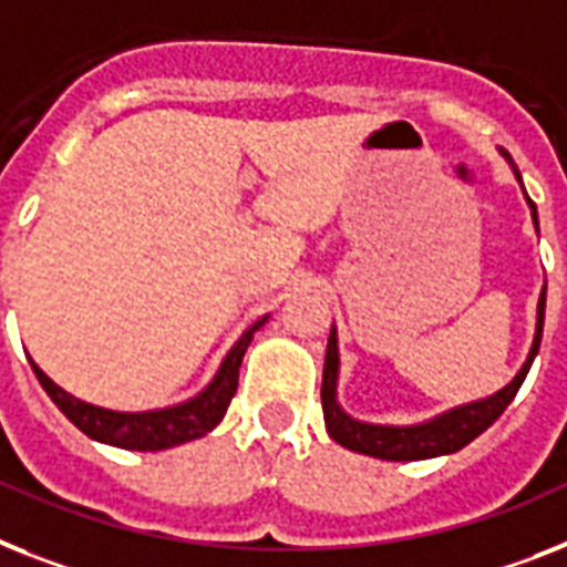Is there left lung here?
Here are the masks:
<instances>
[{"instance_id": "8db88e82", "label": "left lung", "mask_w": 567, "mask_h": 567, "mask_svg": "<svg viewBox=\"0 0 567 567\" xmlns=\"http://www.w3.org/2000/svg\"><path fill=\"white\" fill-rule=\"evenodd\" d=\"M502 156L507 158V165L516 173L518 185H522V173L513 165V158L502 150ZM525 190V185H522ZM525 199L530 205L533 228L539 231V214H536V205L527 196ZM545 295L547 284L542 287L539 307H536V333H533L530 353H527L525 364L518 368V373L509 379L502 391H495L489 396H481V400L463 402L455 409H446L441 414H434L429 420H420V423H368V420H359L353 414L341 409L339 402V333H336V324L330 327V339H327V357H324V379H321V405H324V425L327 434L333 437L339 446L350 449V452H359V455H371L379 461H429V457L452 455L457 449H463L466 443H472L478 434H484L495 420L502 417L504 409H507L513 396L518 394V388L525 382L527 371H530L533 359L539 353L542 344V327H545Z\"/></svg>"}]
</instances>
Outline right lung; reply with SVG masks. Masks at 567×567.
<instances>
[{
    "label": "right lung",
    "mask_w": 567,
    "mask_h": 567,
    "mask_svg": "<svg viewBox=\"0 0 567 567\" xmlns=\"http://www.w3.org/2000/svg\"><path fill=\"white\" fill-rule=\"evenodd\" d=\"M266 321H269V316L257 318L255 324L243 330L240 339L234 341L231 350L219 362L217 373L210 377V382L199 394L188 396V400L182 402H173V405H165V409H104V405H95V402H86L81 396L69 394L31 357H28V362L34 368L40 385L45 388V394L54 400V405L86 437H92L97 443H106V446L133 449V452H162V449L182 446V443L196 441V437H205V434L217 429L219 420L226 417L228 402L237 394L243 357H246L251 339H255V333Z\"/></svg>",
    "instance_id": "add662e5"
}]
</instances>
